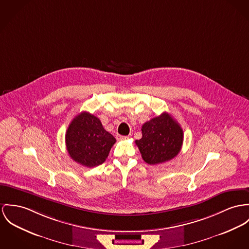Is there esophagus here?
Instances as JSON below:
<instances>
[{
	"label": "esophagus",
	"instance_id": "obj_1",
	"mask_svg": "<svg viewBox=\"0 0 249 249\" xmlns=\"http://www.w3.org/2000/svg\"><path fill=\"white\" fill-rule=\"evenodd\" d=\"M116 139H117V140H125V139H128V136H124V135L117 134V135H116Z\"/></svg>",
	"mask_w": 249,
	"mask_h": 249
}]
</instances>
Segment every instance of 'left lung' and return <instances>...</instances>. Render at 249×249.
<instances>
[{
    "label": "left lung",
    "mask_w": 249,
    "mask_h": 249,
    "mask_svg": "<svg viewBox=\"0 0 249 249\" xmlns=\"http://www.w3.org/2000/svg\"><path fill=\"white\" fill-rule=\"evenodd\" d=\"M141 131L142 137L135 140V144L146 163H164L180 153L184 138L183 130L168 113L144 123Z\"/></svg>",
    "instance_id": "left-lung-1"
}]
</instances>
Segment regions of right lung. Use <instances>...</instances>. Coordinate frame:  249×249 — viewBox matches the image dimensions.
<instances>
[{"instance_id":"obj_1","label":"right lung","mask_w":249,"mask_h":249,"mask_svg":"<svg viewBox=\"0 0 249 249\" xmlns=\"http://www.w3.org/2000/svg\"><path fill=\"white\" fill-rule=\"evenodd\" d=\"M115 138L94 115L82 112L70 123L65 143L70 157L78 164L92 168L101 165L108 157Z\"/></svg>"}]
</instances>
